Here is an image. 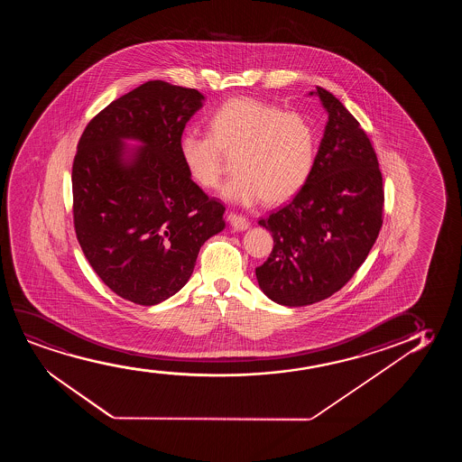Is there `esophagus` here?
I'll use <instances>...</instances> for the list:
<instances>
[{"instance_id": "obj_1", "label": "esophagus", "mask_w": 462, "mask_h": 462, "mask_svg": "<svg viewBox=\"0 0 462 462\" xmlns=\"http://www.w3.org/2000/svg\"><path fill=\"white\" fill-rule=\"evenodd\" d=\"M227 219L230 224H232V227L235 230H246L249 227V221H247V217H245L243 215H238V213H235V211H230L227 215Z\"/></svg>"}]
</instances>
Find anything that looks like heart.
I'll return each mask as SVG.
<instances>
[{
	"mask_svg": "<svg viewBox=\"0 0 462 462\" xmlns=\"http://www.w3.org/2000/svg\"><path fill=\"white\" fill-rule=\"evenodd\" d=\"M317 131L303 114L284 112L272 102L234 97L216 108L209 133L188 129L178 142L189 177L215 188L235 154V177L222 188L232 202L251 205L289 200L308 183L316 164Z\"/></svg>",
	"mask_w": 462,
	"mask_h": 462,
	"instance_id": "obj_1",
	"label": "heart"
}]
</instances>
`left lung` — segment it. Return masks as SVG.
Listing matches in <instances>:
<instances>
[{
  "label": "left lung",
  "mask_w": 462,
  "mask_h": 462,
  "mask_svg": "<svg viewBox=\"0 0 462 462\" xmlns=\"http://www.w3.org/2000/svg\"><path fill=\"white\" fill-rule=\"evenodd\" d=\"M316 93L328 123L314 171L291 202L259 221L274 243L255 268L260 289L291 308L341 291L383 224V180L371 140L339 99L320 87Z\"/></svg>",
  "instance_id": "8db88e82"
}]
</instances>
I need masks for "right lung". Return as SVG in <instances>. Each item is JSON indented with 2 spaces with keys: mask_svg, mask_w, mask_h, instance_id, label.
<instances>
[{
  "mask_svg": "<svg viewBox=\"0 0 462 462\" xmlns=\"http://www.w3.org/2000/svg\"><path fill=\"white\" fill-rule=\"evenodd\" d=\"M202 101L197 89L150 80L96 115L77 145V240L102 282L140 306L175 295L203 243L226 227V207L190 180L178 150ZM125 138L144 143L129 163Z\"/></svg>",
  "mask_w": 462,
  "mask_h": 462,
  "instance_id": "add662e5",
  "label": "right lung"
}]
</instances>
